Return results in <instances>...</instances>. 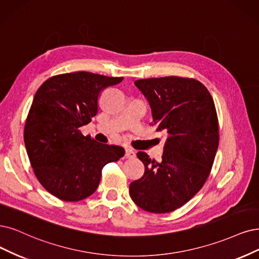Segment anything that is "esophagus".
<instances>
[{
  "mask_svg": "<svg viewBox=\"0 0 259 259\" xmlns=\"http://www.w3.org/2000/svg\"><path fill=\"white\" fill-rule=\"evenodd\" d=\"M124 157H126L127 159H132L136 157V151L131 149V148H127L126 151H124Z\"/></svg>",
  "mask_w": 259,
  "mask_h": 259,
  "instance_id": "esophagus-1",
  "label": "esophagus"
}]
</instances>
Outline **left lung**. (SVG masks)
Segmentation results:
<instances>
[{
	"instance_id": "obj_1",
	"label": "left lung",
	"mask_w": 259,
	"mask_h": 259,
	"mask_svg": "<svg viewBox=\"0 0 259 259\" xmlns=\"http://www.w3.org/2000/svg\"><path fill=\"white\" fill-rule=\"evenodd\" d=\"M135 83L149 101L150 124L165 130L168 138L161 162L138 152L145 173L130 184V196L145 211L171 212L203 188L211 171L220 139L215 105L205 85L192 78L170 75Z\"/></svg>"
}]
</instances>
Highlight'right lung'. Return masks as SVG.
I'll return each mask as SVG.
<instances>
[{"instance_id":"right-lung-1","label":"right lung","mask_w":259,"mask_h":259,"mask_svg":"<svg viewBox=\"0 0 259 259\" xmlns=\"http://www.w3.org/2000/svg\"><path fill=\"white\" fill-rule=\"evenodd\" d=\"M122 79L78 71L51 76L37 90L25 120L24 144L36 178L53 196L65 202L91 196L103 166L123 156L122 148L81 132L97 115L102 91Z\"/></svg>"}]
</instances>
